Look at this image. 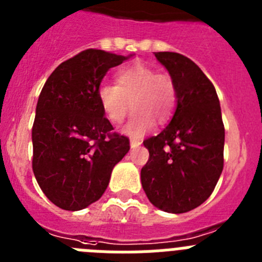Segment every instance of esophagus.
Returning a JSON list of instances; mask_svg holds the SVG:
<instances>
[{"instance_id":"1","label":"esophagus","mask_w":262,"mask_h":262,"mask_svg":"<svg viewBox=\"0 0 262 262\" xmlns=\"http://www.w3.org/2000/svg\"><path fill=\"white\" fill-rule=\"evenodd\" d=\"M140 144H142V140H139V139H131V140H129V145H131V148H136Z\"/></svg>"}]
</instances>
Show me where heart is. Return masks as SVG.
I'll list each match as a JSON object with an SVG mask.
<instances>
[{"label":"heart","instance_id":"heart-1","mask_svg":"<svg viewBox=\"0 0 262 262\" xmlns=\"http://www.w3.org/2000/svg\"><path fill=\"white\" fill-rule=\"evenodd\" d=\"M97 98L103 114L115 124L123 122L131 105L134 114L124 131L139 138L147 134L155 122L164 124L173 117L177 89L169 75L135 62L115 73V85H101L97 89Z\"/></svg>","mask_w":262,"mask_h":262}]
</instances>
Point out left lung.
Here are the masks:
<instances>
[{"instance_id":"left-lung-1","label":"left lung","mask_w":262,"mask_h":262,"mask_svg":"<svg viewBox=\"0 0 262 262\" xmlns=\"http://www.w3.org/2000/svg\"><path fill=\"white\" fill-rule=\"evenodd\" d=\"M173 78L177 106L170 123L143 144L149 159L142 186L157 209L182 214L202 205L223 170L224 124L216 90L201 68L176 52H155Z\"/></svg>"}]
</instances>
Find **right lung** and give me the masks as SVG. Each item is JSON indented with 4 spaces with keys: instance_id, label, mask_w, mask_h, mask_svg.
<instances>
[{
    "instance_id": "obj_1",
    "label": "right lung",
    "mask_w": 262,
    "mask_h": 262,
    "mask_svg": "<svg viewBox=\"0 0 262 262\" xmlns=\"http://www.w3.org/2000/svg\"><path fill=\"white\" fill-rule=\"evenodd\" d=\"M85 50L51 73L32 126V170L57 207L78 211L98 201L113 168L129 151V140L111 133L97 89L106 72L128 59Z\"/></svg>"
}]
</instances>
